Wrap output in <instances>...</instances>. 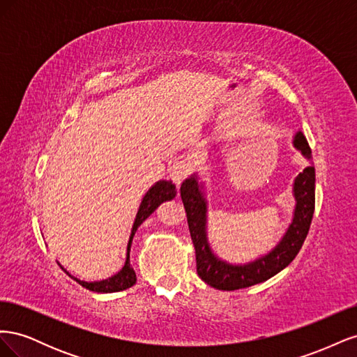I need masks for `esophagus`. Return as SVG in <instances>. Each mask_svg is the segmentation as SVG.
I'll list each match as a JSON object with an SVG mask.
<instances>
[{
    "label": "esophagus",
    "instance_id": "obj_1",
    "mask_svg": "<svg viewBox=\"0 0 357 357\" xmlns=\"http://www.w3.org/2000/svg\"><path fill=\"white\" fill-rule=\"evenodd\" d=\"M189 171H190L189 165L185 164V162H183V160H178L171 168V178L174 180L176 185H180V183L185 180L186 176L189 174Z\"/></svg>",
    "mask_w": 357,
    "mask_h": 357
}]
</instances>
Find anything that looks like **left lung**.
I'll use <instances>...</instances> for the list:
<instances>
[{
    "mask_svg": "<svg viewBox=\"0 0 357 357\" xmlns=\"http://www.w3.org/2000/svg\"><path fill=\"white\" fill-rule=\"evenodd\" d=\"M294 147L310 160V165L294 180L295 210L282 240L266 255L247 264H231L213 252L207 234L208 202L205 198L204 183L198 172H193L181 183L180 195L185 204L188 225L197 255V273L202 282L219 290H236L266 282L294 261L304 244L314 214L316 171L311 162V149L305 135L298 131L294 135Z\"/></svg>",
    "mask_w": 357,
    "mask_h": 357,
    "instance_id": "8db88e82",
    "label": "left lung"
}]
</instances>
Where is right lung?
<instances>
[{"label": "right lung", "mask_w": 357, "mask_h": 357, "mask_svg": "<svg viewBox=\"0 0 357 357\" xmlns=\"http://www.w3.org/2000/svg\"><path fill=\"white\" fill-rule=\"evenodd\" d=\"M176 195H177V189H176V185H172L171 180H159L146 192V195L143 197L142 204H139V207H138L132 229H131V235H129L125 265L122 266L121 271L116 273L114 275L105 278V280H100V282H84V280H80L77 277L71 275L59 262H58V265L79 284H82L83 287L89 289L92 291H98V294H113V291H121V290H126L129 287H132L137 282V275H135V271L131 265V259H129V252H131V244H132L134 235H135L137 229L139 228V225H142L162 202L174 199Z\"/></svg>", "instance_id": "add662e5"}]
</instances>
